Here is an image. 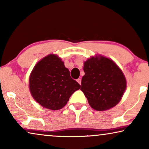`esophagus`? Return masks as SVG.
Wrapping results in <instances>:
<instances>
[{
	"label": "esophagus",
	"instance_id": "34e87169",
	"mask_svg": "<svg viewBox=\"0 0 149 149\" xmlns=\"http://www.w3.org/2000/svg\"><path fill=\"white\" fill-rule=\"evenodd\" d=\"M77 82H78L80 85L81 84V79H77Z\"/></svg>",
	"mask_w": 149,
	"mask_h": 149
}]
</instances>
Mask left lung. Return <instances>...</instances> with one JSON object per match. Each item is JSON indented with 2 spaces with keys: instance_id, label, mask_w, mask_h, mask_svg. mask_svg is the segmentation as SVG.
<instances>
[{
  "instance_id": "obj_1",
  "label": "left lung",
  "mask_w": 149,
  "mask_h": 149,
  "mask_svg": "<svg viewBox=\"0 0 149 149\" xmlns=\"http://www.w3.org/2000/svg\"><path fill=\"white\" fill-rule=\"evenodd\" d=\"M81 90L90 107L104 111L115 107L121 100L127 82L121 68L111 59L95 55L84 62Z\"/></svg>"
}]
</instances>
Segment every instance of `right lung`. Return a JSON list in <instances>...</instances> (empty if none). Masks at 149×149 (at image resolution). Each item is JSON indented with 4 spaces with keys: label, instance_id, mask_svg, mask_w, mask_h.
Wrapping results in <instances>:
<instances>
[{
    "label": "right lung",
    "instance_id": "1",
    "mask_svg": "<svg viewBox=\"0 0 149 149\" xmlns=\"http://www.w3.org/2000/svg\"><path fill=\"white\" fill-rule=\"evenodd\" d=\"M81 85L70 77L60 57L49 54L36 63L29 77L32 96L45 109L58 111L68 102Z\"/></svg>",
    "mask_w": 149,
    "mask_h": 149
}]
</instances>
